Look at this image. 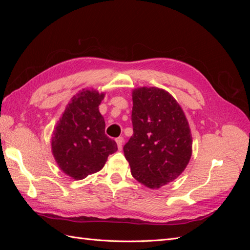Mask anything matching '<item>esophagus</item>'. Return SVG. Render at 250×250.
Wrapping results in <instances>:
<instances>
[{
	"label": "esophagus",
	"instance_id": "obj_1",
	"mask_svg": "<svg viewBox=\"0 0 250 250\" xmlns=\"http://www.w3.org/2000/svg\"><path fill=\"white\" fill-rule=\"evenodd\" d=\"M116 142H117V145H118V149H119V150H122L124 139H123V138H118V139L116 140Z\"/></svg>",
	"mask_w": 250,
	"mask_h": 250
}]
</instances>
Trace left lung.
I'll return each mask as SVG.
<instances>
[{
  "label": "left lung",
  "instance_id": "8db88e82",
  "mask_svg": "<svg viewBox=\"0 0 250 250\" xmlns=\"http://www.w3.org/2000/svg\"><path fill=\"white\" fill-rule=\"evenodd\" d=\"M133 134L123 148L132 176L150 188L176 179L192 155V134L183 108L165 89L132 92Z\"/></svg>",
  "mask_w": 250,
  "mask_h": 250
}]
</instances>
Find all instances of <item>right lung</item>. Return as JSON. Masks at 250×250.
Instances as JSON below:
<instances>
[{
	"label": "right lung",
	"mask_w": 250,
	"mask_h": 250,
	"mask_svg": "<svg viewBox=\"0 0 250 250\" xmlns=\"http://www.w3.org/2000/svg\"><path fill=\"white\" fill-rule=\"evenodd\" d=\"M104 93L82 89L72 98L52 137V153L63 173L80 180L100 171L117 143L105 134L99 105Z\"/></svg>",
	"instance_id": "add662e5"
}]
</instances>
